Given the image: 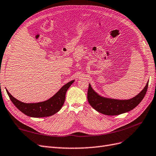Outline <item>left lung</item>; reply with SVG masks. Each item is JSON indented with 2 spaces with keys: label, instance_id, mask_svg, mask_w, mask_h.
I'll return each mask as SVG.
<instances>
[{
  "label": "left lung",
  "instance_id": "8db88e82",
  "mask_svg": "<svg viewBox=\"0 0 156 156\" xmlns=\"http://www.w3.org/2000/svg\"><path fill=\"white\" fill-rule=\"evenodd\" d=\"M148 82L142 91L129 100H116L100 97L94 91L89 84L87 100L90 105L97 112L106 115H118L126 113L135 108L142 101L147 91Z\"/></svg>",
  "mask_w": 156,
  "mask_h": 156
}]
</instances>
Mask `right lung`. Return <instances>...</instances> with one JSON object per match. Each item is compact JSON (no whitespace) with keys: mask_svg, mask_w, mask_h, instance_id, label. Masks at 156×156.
<instances>
[{"mask_svg":"<svg viewBox=\"0 0 156 156\" xmlns=\"http://www.w3.org/2000/svg\"><path fill=\"white\" fill-rule=\"evenodd\" d=\"M74 82V80H72L66 83L52 98L42 102L24 103L15 98L8 90L6 92L13 104L24 114L32 117H45L51 116L61 109L65 100V94Z\"/></svg>","mask_w":156,"mask_h":156,"instance_id":"1","label":"right lung"}]
</instances>
